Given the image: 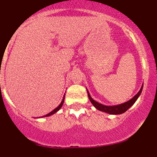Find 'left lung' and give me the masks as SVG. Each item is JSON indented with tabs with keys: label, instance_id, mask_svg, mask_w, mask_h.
Returning <instances> with one entry per match:
<instances>
[{
	"label": "left lung",
	"instance_id": "left-lung-1",
	"mask_svg": "<svg viewBox=\"0 0 157 157\" xmlns=\"http://www.w3.org/2000/svg\"><path fill=\"white\" fill-rule=\"evenodd\" d=\"M143 86L144 85H142L141 88L140 90H139L138 93L132 98L130 100L127 101L126 102H124L122 104H119V105H102V104L99 103V102H96L95 101L93 98L90 96V93L87 90V93H88V97L90 101L91 102V103L93 104V106L95 107L96 109L98 110L101 111V112H106V113L110 114V115H120V114H122L124 112H125L126 111L128 110L130 107L132 106L134 104V102L137 101V99H138V97L140 96V95L141 94V92L142 90H143Z\"/></svg>",
	"mask_w": 157,
	"mask_h": 157
}]
</instances>
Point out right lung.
<instances>
[{
  "mask_svg": "<svg viewBox=\"0 0 157 157\" xmlns=\"http://www.w3.org/2000/svg\"><path fill=\"white\" fill-rule=\"evenodd\" d=\"M64 96H65V94H64V97H63V99H62V101H61V104H60V105H58V106L57 107V108H55V109H54L53 111H52V112H49L48 114H47L46 115H44V116H42V117H48V116H50V115H54V114H55V113H56V112H58V111L59 110V109L61 108V106H62V105H63V104H64Z\"/></svg>",
  "mask_w": 157,
  "mask_h": 157,
  "instance_id": "obj_1",
  "label": "right lung"
}]
</instances>
